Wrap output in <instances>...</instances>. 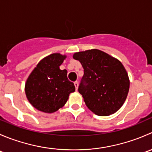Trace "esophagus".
Returning <instances> with one entry per match:
<instances>
[{"label":"esophagus","mask_w":152,"mask_h":152,"mask_svg":"<svg viewBox=\"0 0 152 152\" xmlns=\"http://www.w3.org/2000/svg\"><path fill=\"white\" fill-rule=\"evenodd\" d=\"M74 85L76 87V90H78V86H79V82L76 81V82H74Z\"/></svg>","instance_id":"1"}]
</instances>
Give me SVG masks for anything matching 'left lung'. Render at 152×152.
<instances>
[{
    "label": "left lung",
    "mask_w": 152,
    "mask_h": 152,
    "mask_svg": "<svg viewBox=\"0 0 152 152\" xmlns=\"http://www.w3.org/2000/svg\"><path fill=\"white\" fill-rule=\"evenodd\" d=\"M73 57L84 68L78 90L87 107L99 116L116 113L129 90V79L121 62L98 49L77 52Z\"/></svg>",
    "instance_id": "1"
}]
</instances>
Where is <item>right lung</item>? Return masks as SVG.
<instances>
[{
	"mask_svg": "<svg viewBox=\"0 0 152 152\" xmlns=\"http://www.w3.org/2000/svg\"><path fill=\"white\" fill-rule=\"evenodd\" d=\"M65 55L52 53L42 59L29 75L25 85L28 102L37 110L46 113L57 111L75 91L67 79L66 70H60Z\"/></svg>",
	"mask_w": 152,
	"mask_h": 152,
	"instance_id": "1",
	"label": "right lung"
}]
</instances>
